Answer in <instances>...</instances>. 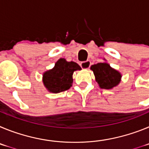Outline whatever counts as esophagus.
I'll list each match as a JSON object with an SVG mask.
<instances>
[{
  "label": "esophagus",
  "mask_w": 149,
  "mask_h": 149,
  "mask_svg": "<svg viewBox=\"0 0 149 149\" xmlns=\"http://www.w3.org/2000/svg\"><path fill=\"white\" fill-rule=\"evenodd\" d=\"M90 65H91V63L89 60H86V61L81 62V64H80V65H81V68H84V69H87V68H89V67H90Z\"/></svg>",
  "instance_id": "esophagus-1"
}]
</instances>
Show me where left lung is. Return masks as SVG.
I'll return each mask as SVG.
<instances>
[{"instance_id":"left-lung-1","label":"left lung","mask_w":149,"mask_h":149,"mask_svg":"<svg viewBox=\"0 0 149 149\" xmlns=\"http://www.w3.org/2000/svg\"><path fill=\"white\" fill-rule=\"evenodd\" d=\"M95 76L96 82L102 89H112L120 82L121 74L119 72L112 68L106 63H99L91 66Z\"/></svg>"}]
</instances>
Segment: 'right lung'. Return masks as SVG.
<instances>
[{
  "mask_svg": "<svg viewBox=\"0 0 149 149\" xmlns=\"http://www.w3.org/2000/svg\"><path fill=\"white\" fill-rule=\"evenodd\" d=\"M81 69L80 65L74 62H67L65 59H60L54 68L44 73V85L48 90L54 93L68 90L73 82L74 72Z\"/></svg>",
  "mask_w": 149,
  "mask_h": 149,
  "instance_id": "1",
  "label": "right lung"
}]
</instances>
